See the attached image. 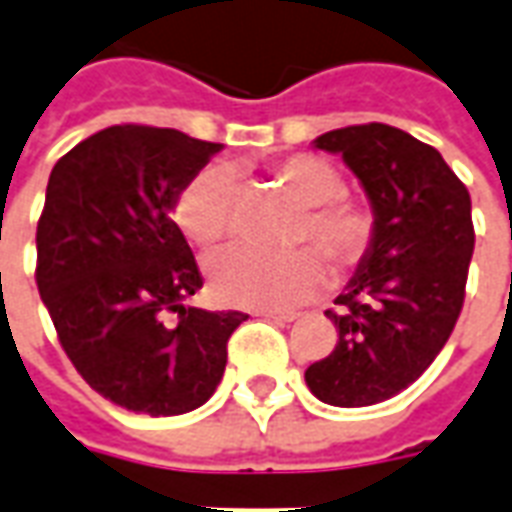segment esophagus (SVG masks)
I'll use <instances>...</instances> for the list:
<instances>
[{
  "instance_id": "obj_1",
  "label": "esophagus",
  "mask_w": 512,
  "mask_h": 512,
  "mask_svg": "<svg viewBox=\"0 0 512 512\" xmlns=\"http://www.w3.org/2000/svg\"><path fill=\"white\" fill-rule=\"evenodd\" d=\"M263 318L274 323H293L299 315L296 312H263Z\"/></svg>"
}]
</instances>
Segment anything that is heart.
Instances as JSON below:
<instances>
[{
  "label": "heart",
  "mask_w": 512,
  "mask_h": 512,
  "mask_svg": "<svg viewBox=\"0 0 512 512\" xmlns=\"http://www.w3.org/2000/svg\"><path fill=\"white\" fill-rule=\"evenodd\" d=\"M285 189L307 205L296 241L321 244L340 266H351L365 255L376 233V219L365 205L345 200L340 172L321 156L296 153L274 164ZM233 175L224 167H208L180 189L175 222L197 246L222 241L230 227ZM213 296L246 310H293L315 299L329 282V263L318 246L293 252H260L255 246H230L208 260Z\"/></svg>",
  "instance_id": "1"
}]
</instances>
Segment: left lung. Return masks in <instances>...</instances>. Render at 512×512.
Segmentation results:
<instances>
[{
    "label": "left lung",
    "mask_w": 512,
    "mask_h": 512,
    "mask_svg": "<svg viewBox=\"0 0 512 512\" xmlns=\"http://www.w3.org/2000/svg\"><path fill=\"white\" fill-rule=\"evenodd\" d=\"M373 205L376 233L326 318L337 345L307 367L323 403L362 408L414 384L450 340L474 252L472 200L436 147L384 123L326 131Z\"/></svg>",
    "instance_id": "obj_1"
}]
</instances>
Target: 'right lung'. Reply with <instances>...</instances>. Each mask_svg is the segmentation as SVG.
<instances>
[{"label":"right lung","instance_id":"obj_1","mask_svg":"<svg viewBox=\"0 0 512 512\" xmlns=\"http://www.w3.org/2000/svg\"><path fill=\"white\" fill-rule=\"evenodd\" d=\"M219 150L128 123L87 136L51 169L35 238L40 299L79 376L128 411L200 408L222 381L230 334L249 318L186 304L202 274L169 216Z\"/></svg>","mask_w":512,"mask_h":512}]
</instances>
